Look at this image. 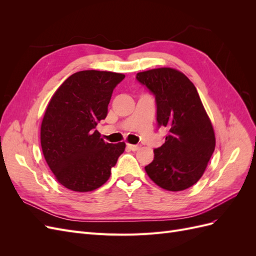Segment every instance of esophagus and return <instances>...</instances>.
<instances>
[{
  "instance_id": "34e87169",
  "label": "esophagus",
  "mask_w": 256,
  "mask_h": 256,
  "mask_svg": "<svg viewBox=\"0 0 256 256\" xmlns=\"http://www.w3.org/2000/svg\"><path fill=\"white\" fill-rule=\"evenodd\" d=\"M127 147H128L130 150H132V152H136V150H140V146H138V145H134V144H127Z\"/></svg>"
}]
</instances>
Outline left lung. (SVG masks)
Here are the masks:
<instances>
[{
	"instance_id": "left-lung-1",
	"label": "left lung",
	"mask_w": 256,
	"mask_h": 256,
	"mask_svg": "<svg viewBox=\"0 0 256 256\" xmlns=\"http://www.w3.org/2000/svg\"><path fill=\"white\" fill-rule=\"evenodd\" d=\"M136 80L154 96L158 126L168 128L166 142L154 150L145 171L166 190L188 189L204 174L216 146L212 122L194 84L168 67L138 72Z\"/></svg>"
}]
</instances>
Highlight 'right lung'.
Listing matches in <instances>:
<instances>
[{"instance_id": "add662e5", "label": "right lung", "mask_w": 256, "mask_h": 256, "mask_svg": "<svg viewBox=\"0 0 256 256\" xmlns=\"http://www.w3.org/2000/svg\"><path fill=\"white\" fill-rule=\"evenodd\" d=\"M125 74L83 70L72 74L54 92L40 128L44 157L58 182L69 190L92 191L109 180L126 144L104 142L97 124Z\"/></svg>"}]
</instances>
